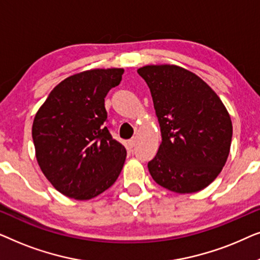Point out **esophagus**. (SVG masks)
Listing matches in <instances>:
<instances>
[{
  "label": "esophagus",
  "mask_w": 260,
  "mask_h": 260,
  "mask_svg": "<svg viewBox=\"0 0 260 260\" xmlns=\"http://www.w3.org/2000/svg\"><path fill=\"white\" fill-rule=\"evenodd\" d=\"M136 138H131V140L127 142V144H129V148H134L135 145H136Z\"/></svg>",
  "instance_id": "esophagus-1"
}]
</instances>
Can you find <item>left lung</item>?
Wrapping results in <instances>:
<instances>
[{"label":"left lung","instance_id":"1","mask_svg":"<svg viewBox=\"0 0 260 260\" xmlns=\"http://www.w3.org/2000/svg\"><path fill=\"white\" fill-rule=\"evenodd\" d=\"M150 88L162 143L148 163L155 182L195 193L216 179L232 141V122L218 94L197 74L175 65L138 69Z\"/></svg>","mask_w":260,"mask_h":260}]
</instances>
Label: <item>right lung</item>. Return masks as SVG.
Instances as JSON below:
<instances>
[{"label":"right lung","instance_id":"add662e5","mask_svg":"<svg viewBox=\"0 0 260 260\" xmlns=\"http://www.w3.org/2000/svg\"><path fill=\"white\" fill-rule=\"evenodd\" d=\"M123 73V69H98L66 78L35 115L31 136L38 163L66 197H97L122 172L126 150L106 126L104 98Z\"/></svg>","mask_w":260,"mask_h":260}]
</instances>
